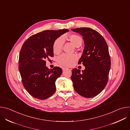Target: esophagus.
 <instances>
[{"mask_svg": "<svg viewBox=\"0 0 130 130\" xmlns=\"http://www.w3.org/2000/svg\"><path fill=\"white\" fill-rule=\"evenodd\" d=\"M68 69V68H66V67H63V68H62L63 70H66V69Z\"/></svg>", "mask_w": 130, "mask_h": 130, "instance_id": "esophagus-1", "label": "esophagus"}]
</instances>
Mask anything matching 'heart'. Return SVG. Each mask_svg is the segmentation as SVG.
Returning <instances> with one entry per match:
<instances>
[{
    "label": "heart",
    "instance_id": "obj_1",
    "mask_svg": "<svg viewBox=\"0 0 130 130\" xmlns=\"http://www.w3.org/2000/svg\"><path fill=\"white\" fill-rule=\"evenodd\" d=\"M69 41L76 47L80 46L82 43V39L80 36L77 34H71L68 38ZM64 38L60 36L56 39L53 43V51L54 53L59 54L62 49L64 44ZM78 59V57L76 55H68L63 54L60 55L58 58V62L63 66H72Z\"/></svg>",
    "mask_w": 130,
    "mask_h": 130
}]
</instances>
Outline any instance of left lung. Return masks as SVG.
I'll return each instance as SVG.
<instances>
[{"label": "left lung", "mask_w": 130, "mask_h": 130, "mask_svg": "<svg viewBox=\"0 0 130 130\" xmlns=\"http://www.w3.org/2000/svg\"><path fill=\"white\" fill-rule=\"evenodd\" d=\"M83 36L84 49L78 64L85 69L72 70L73 88L80 95L87 98L96 96L106 86L110 68V59L107 43L97 31L90 28L72 29Z\"/></svg>", "instance_id": "1"}]
</instances>
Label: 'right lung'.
I'll return each instance as SVG.
<instances>
[{
    "mask_svg": "<svg viewBox=\"0 0 130 130\" xmlns=\"http://www.w3.org/2000/svg\"><path fill=\"white\" fill-rule=\"evenodd\" d=\"M67 29L45 30L31 36L24 42L20 51L19 69L22 83L33 97L44 100L56 90L55 81L62 69L59 67L49 69L46 59L53 57L54 41Z\"/></svg>",
    "mask_w": 130,
    "mask_h": 130,
    "instance_id": "1",
    "label": "right lung"
}]
</instances>
